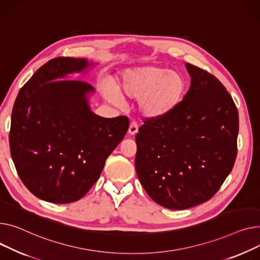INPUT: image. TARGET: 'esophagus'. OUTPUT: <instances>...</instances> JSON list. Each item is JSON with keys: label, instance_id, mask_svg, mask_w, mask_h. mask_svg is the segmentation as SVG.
<instances>
[{"label": "esophagus", "instance_id": "obj_1", "mask_svg": "<svg viewBox=\"0 0 260 260\" xmlns=\"http://www.w3.org/2000/svg\"><path fill=\"white\" fill-rule=\"evenodd\" d=\"M137 131H139V126H137V123H136V121H131L128 133L130 135H135L137 133Z\"/></svg>", "mask_w": 260, "mask_h": 260}]
</instances>
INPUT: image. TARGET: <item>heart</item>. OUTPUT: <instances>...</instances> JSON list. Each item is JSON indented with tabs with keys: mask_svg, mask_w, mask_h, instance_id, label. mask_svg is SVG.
I'll use <instances>...</instances> for the list:
<instances>
[{
	"mask_svg": "<svg viewBox=\"0 0 260 260\" xmlns=\"http://www.w3.org/2000/svg\"><path fill=\"white\" fill-rule=\"evenodd\" d=\"M187 90V81L178 72L158 66H144L126 70L119 88L106 86L105 96L118 103L121 96L139 100V110L149 119H158L171 113L181 102Z\"/></svg>",
	"mask_w": 260,
	"mask_h": 260,
	"instance_id": "heart-1",
	"label": "heart"
}]
</instances>
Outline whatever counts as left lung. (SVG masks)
I'll return each instance as SVG.
<instances>
[{
	"instance_id": "obj_1",
	"label": "left lung",
	"mask_w": 260,
	"mask_h": 260,
	"mask_svg": "<svg viewBox=\"0 0 260 260\" xmlns=\"http://www.w3.org/2000/svg\"><path fill=\"white\" fill-rule=\"evenodd\" d=\"M191 86L176 108L144 120L135 169L148 195L172 210L201 205L230 174L237 155L238 111L214 75L186 63Z\"/></svg>"
}]
</instances>
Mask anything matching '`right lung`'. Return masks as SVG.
I'll list each match as a JSON object with an SVG mask.
<instances>
[{
	"mask_svg": "<svg viewBox=\"0 0 260 260\" xmlns=\"http://www.w3.org/2000/svg\"><path fill=\"white\" fill-rule=\"evenodd\" d=\"M91 65L86 58H52L15 99L11 158L26 188L45 202L81 200L128 131L127 116L106 118L91 111L88 94L94 92L92 86L66 79Z\"/></svg>",
	"mask_w": 260,
	"mask_h": 260,
	"instance_id": "add662e5",
	"label": "right lung"
}]
</instances>
